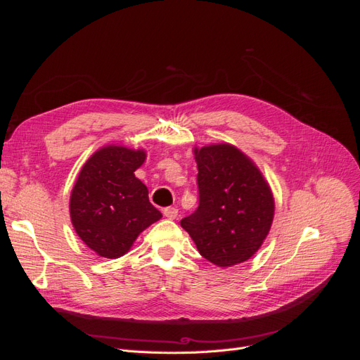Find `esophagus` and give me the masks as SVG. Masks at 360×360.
I'll use <instances>...</instances> for the list:
<instances>
[{
  "mask_svg": "<svg viewBox=\"0 0 360 360\" xmlns=\"http://www.w3.org/2000/svg\"><path fill=\"white\" fill-rule=\"evenodd\" d=\"M162 212H163V216L168 217V219H176L179 214V210L176 209V207H165Z\"/></svg>",
  "mask_w": 360,
  "mask_h": 360,
  "instance_id": "esophagus-1",
  "label": "esophagus"
}]
</instances>
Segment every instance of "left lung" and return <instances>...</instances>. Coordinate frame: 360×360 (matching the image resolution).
Returning <instances> with one entry per match:
<instances>
[{
    "label": "left lung",
    "instance_id": "1",
    "mask_svg": "<svg viewBox=\"0 0 360 360\" xmlns=\"http://www.w3.org/2000/svg\"><path fill=\"white\" fill-rule=\"evenodd\" d=\"M195 159L200 204L180 225L210 263H243L269 234L274 195L252 160L230 144L195 148Z\"/></svg>",
    "mask_w": 360,
    "mask_h": 360
}]
</instances>
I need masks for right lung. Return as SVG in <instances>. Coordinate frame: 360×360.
Here are the masks:
<instances>
[{
	"mask_svg": "<svg viewBox=\"0 0 360 360\" xmlns=\"http://www.w3.org/2000/svg\"><path fill=\"white\" fill-rule=\"evenodd\" d=\"M144 160L143 150L108 146L96 151L79 172L70 217L76 234L97 255H124L139 233L162 217L148 201L147 186L134 174Z\"/></svg>",
	"mask_w": 360,
	"mask_h": 360,
	"instance_id": "right-lung-1",
	"label": "right lung"
}]
</instances>
